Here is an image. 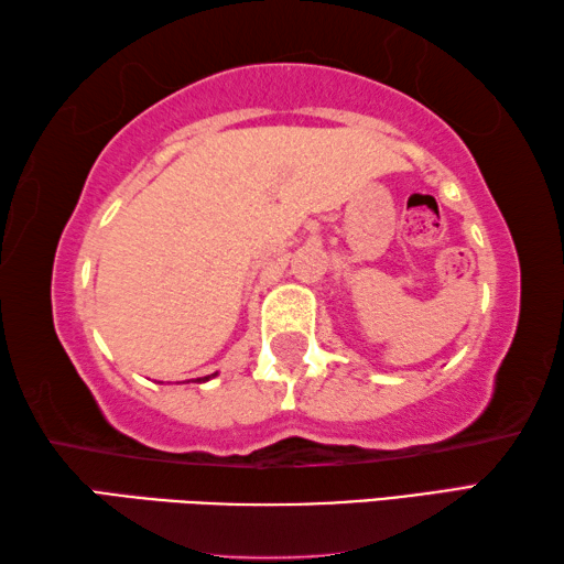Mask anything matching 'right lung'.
I'll use <instances>...</instances> for the list:
<instances>
[{
    "mask_svg": "<svg viewBox=\"0 0 564 564\" xmlns=\"http://www.w3.org/2000/svg\"><path fill=\"white\" fill-rule=\"evenodd\" d=\"M216 376V373H214ZM208 378H212V376H206V378H198V380H208Z\"/></svg>",
    "mask_w": 564,
    "mask_h": 564,
    "instance_id": "add662e5",
    "label": "right lung"
}]
</instances>
